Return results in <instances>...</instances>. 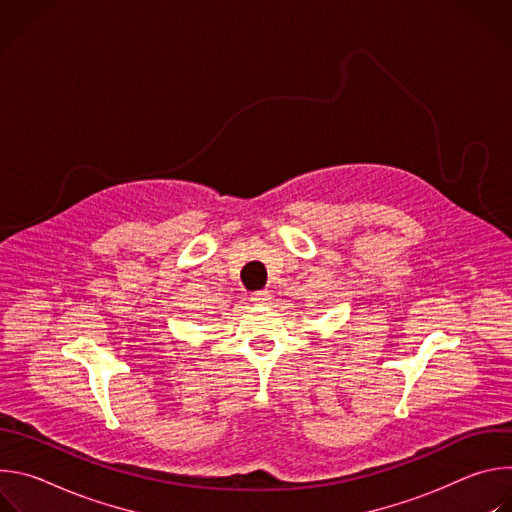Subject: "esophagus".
<instances>
[{
    "label": "esophagus",
    "instance_id": "1",
    "mask_svg": "<svg viewBox=\"0 0 512 512\" xmlns=\"http://www.w3.org/2000/svg\"><path fill=\"white\" fill-rule=\"evenodd\" d=\"M251 300H253L257 306H267V304L271 302V291H267V289L255 291V294L251 296Z\"/></svg>",
    "mask_w": 512,
    "mask_h": 512
}]
</instances>
